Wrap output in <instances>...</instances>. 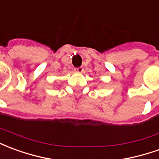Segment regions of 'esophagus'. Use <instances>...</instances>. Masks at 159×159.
I'll list each match as a JSON object with an SVG mask.
<instances>
[{
	"mask_svg": "<svg viewBox=\"0 0 159 159\" xmlns=\"http://www.w3.org/2000/svg\"><path fill=\"white\" fill-rule=\"evenodd\" d=\"M83 70H84V69H83V67H75V68H74V71H75V72H77V73H82Z\"/></svg>",
	"mask_w": 159,
	"mask_h": 159,
	"instance_id": "esophagus-1",
	"label": "esophagus"
}]
</instances>
